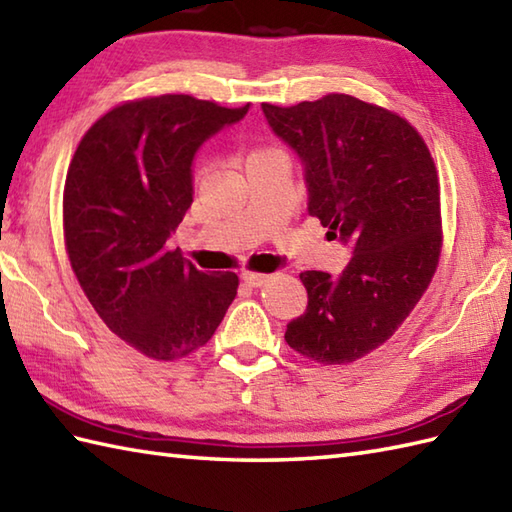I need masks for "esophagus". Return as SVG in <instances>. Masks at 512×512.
Segmentation results:
<instances>
[{
    "label": "esophagus",
    "mask_w": 512,
    "mask_h": 512,
    "mask_svg": "<svg viewBox=\"0 0 512 512\" xmlns=\"http://www.w3.org/2000/svg\"><path fill=\"white\" fill-rule=\"evenodd\" d=\"M242 279H244V284H248V286H264V284H268L270 281V275H264V273H242Z\"/></svg>",
    "instance_id": "obj_1"
}]
</instances>
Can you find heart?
I'll list each match as a JSON object with an SVG mask.
<instances>
[{
	"label": "heart",
	"mask_w": 512,
	"mask_h": 512,
	"mask_svg": "<svg viewBox=\"0 0 512 512\" xmlns=\"http://www.w3.org/2000/svg\"><path fill=\"white\" fill-rule=\"evenodd\" d=\"M273 154H281V151L275 149V147H270V145H259L253 151H250L248 160H255V158H262V156H273ZM200 171H202V165L195 169V173H200Z\"/></svg>",
	"instance_id": "1"
}]
</instances>
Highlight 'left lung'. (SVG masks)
<instances>
[{"label": "left lung", "mask_w": 512, "mask_h": 512, "mask_svg": "<svg viewBox=\"0 0 512 512\" xmlns=\"http://www.w3.org/2000/svg\"><path fill=\"white\" fill-rule=\"evenodd\" d=\"M262 110L306 167L308 213L352 246L339 277L299 275L308 308L288 323L286 343L314 363H354L394 336L436 275V162L407 118L350 94Z\"/></svg>", "instance_id": "obj_1"}]
</instances>
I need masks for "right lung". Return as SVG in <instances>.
<instances>
[{
  "label": "right lung",
  "instance_id": "obj_1",
  "mask_svg": "<svg viewBox=\"0 0 512 512\" xmlns=\"http://www.w3.org/2000/svg\"><path fill=\"white\" fill-rule=\"evenodd\" d=\"M248 112L189 94L125 101L83 134L63 187V239L76 281L118 339L156 361L211 341L235 273L206 275L169 237L193 202L191 162Z\"/></svg>",
  "mask_w": 512,
  "mask_h": 512
}]
</instances>
